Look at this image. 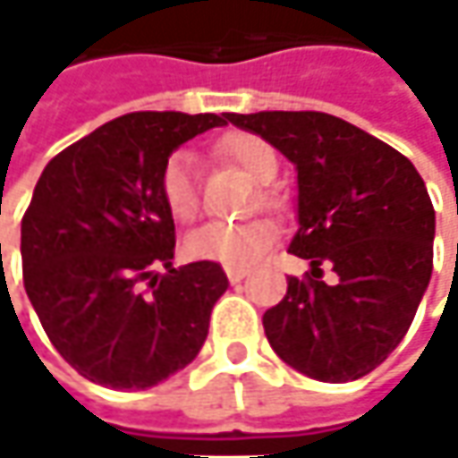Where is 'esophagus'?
<instances>
[{
  "mask_svg": "<svg viewBox=\"0 0 458 458\" xmlns=\"http://www.w3.org/2000/svg\"><path fill=\"white\" fill-rule=\"evenodd\" d=\"M225 272H228V280L233 283V285H235V283H241V280L249 275V270H241V267H228Z\"/></svg>",
  "mask_w": 458,
  "mask_h": 458,
  "instance_id": "34e87169",
  "label": "esophagus"
}]
</instances>
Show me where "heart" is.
Masks as SVG:
<instances>
[{
  "mask_svg": "<svg viewBox=\"0 0 458 458\" xmlns=\"http://www.w3.org/2000/svg\"><path fill=\"white\" fill-rule=\"evenodd\" d=\"M220 154L238 165L251 181L270 183L277 175V157L270 144H265L259 136L251 133H230L220 141ZM159 193L167 207V212L181 220L191 223L199 215V188L193 178V157L188 151H175L159 175ZM259 201L272 207L270 191H259ZM277 241V225L267 217H254L243 223H207L199 230L188 233L186 254L199 262H215L223 267H249L257 259H262L270 246Z\"/></svg>",
  "mask_w": 458,
  "mask_h": 458,
  "instance_id": "obj_1",
  "label": "heart"
}]
</instances>
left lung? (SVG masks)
Segmentation results:
<instances>
[{
  "mask_svg": "<svg viewBox=\"0 0 458 458\" xmlns=\"http://www.w3.org/2000/svg\"><path fill=\"white\" fill-rule=\"evenodd\" d=\"M296 167L299 228L288 251L310 259L262 325L275 353L322 383L372 372L406 335L433 275L436 209L414 165L325 112L230 114ZM336 283L321 280V265Z\"/></svg>",
  "mask_w": 458,
  "mask_h": 458,
  "instance_id": "1",
  "label": "left lung"
}]
</instances>
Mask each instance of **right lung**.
Listing matches in <instances>:
<instances>
[{"label":"right lung","instance_id":"right-lung-1","mask_svg":"<svg viewBox=\"0 0 458 458\" xmlns=\"http://www.w3.org/2000/svg\"><path fill=\"white\" fill-rule=\"evenodd\" d=\"M228 117L131 112L44 167L22 217V283L49 341L83 377L146 391L201 352L228 277L215 262L173 267L175 223L159 175L178 146Z\"/></svg>","mask_w":458,"mask_h":458}]
</instances>
